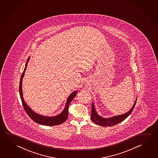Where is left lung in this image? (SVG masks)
I'll return each mask as SVG.
<instances>
[{
	"label": "left lung",
	"instance_id": "obj_1",
	"mask_svg": "<svg viewBox=\"0 0 158 158\" xmlns=\"http://www.w3.org/2000/svg\"><path fill=\"white\" fill-rule=\"evenodd\" d=\"M137 99V98H136ZM136 99L135 101V102L133 105L132 108H131L130 110L128 111L126 113L123 114L122 115H115V116H112L110 118H102V116H100L98 114L96 109L95 108L94 103L92 102V108H91V114L90 118L91 120L94 122L95 124L99 125L102 127H111L114 126L115 125L119 124V123L123 122L125 119L127 118L128 116H129L130 114L133 111L134 108L135 107Z\"/></svg>",
	"mask_w": 158,
	"mask_h": 158
}]
</instances>
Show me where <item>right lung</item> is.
<instances>
[{"label":"right lung","instance_id":"add662e5","mask_svg":"<svg viewBox=\"0 0 158 158\" xmlns=\"http://www.w3.org/2000/svg\"><path fill=\"white\" fill-rule=\"evenodd\" d=\"M29 59H30V56L28 58L27 61L26 62L25 68L24 69L22 74L21 75L19 83L20 97L21 98V100H22L24 110L31 119H32L34 122H35L38 124L44 125H47V126H53V125H57L63 124L64 122L66 121V120L68 117L69 105L70 103L72 102L73 99L74 98L75 95L78 93V91L77 90L74 91L70 94L69 97L68 98V99L67 100L66 105H65L64 110L61 112V113L59 114L58 115H56V116H48L42 115H40L39 114L36 113L28 106L27 102L24 101V97H23V96L22 90L23 78L25 74V70L27 68L28 61L29 60Z\"/></svg>","mask_w":158,"mask_h":158}]
</instances>
